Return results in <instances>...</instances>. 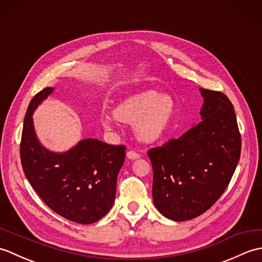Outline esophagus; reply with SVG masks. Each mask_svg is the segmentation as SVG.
<instances>
[{"label": "esophagus", "instance_id": "obj_1", "mask_svg": "<svg viewBox=\"0 0 262 262\" xmlns=\"http://www.w3.org/2000/svg\"><path fill=\"white\" fill-rule=\"evenodd\" d=\"M126 157H127V159H129V160H136V159L140 158V154L136 153L135 151H128L127 154H126Z\"/></svg>", "mask_w": 262, "mask_h": 262}]
</instances>
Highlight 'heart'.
<instances>
[{
  "mask_svg": "<svg viewBox=\"0 0 262 262\" xmlns=\"http://www.w3.org/2000/svg\"><path fill=\"white\" fill-rule=\"evenodd\" d=\"M176 114V102L168 94L147 90L126 99L115 110V115L103 114L101 125L104 129L115 132L117 121L133 125L137 140L153 143L162 137Z\"/></svg>",
  "mask_w": 262,
  "mask_h": 262,
  "instance_id": "obj_1",
  "label": "heart"
}]
</instances>
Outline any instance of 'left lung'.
<instances>
[{
  "label": "left lung",
  "instance_id": "left-lung-1",
  "mask_svg": "<svg viewBox=\"0 0 262 262\" xmlns=\"http://www.w3.org/2000/svg\"><path fill=\"white\" fill-rule=\"evenodd\" d=\"M202 121L179 138L147 152L153 168V203L164 217L182 222L213 206L234 173L241 136L224 93L199 89Z\"/></svg>",
  "mask_w": 262,
  "mask_h": 262
}]
</instances>
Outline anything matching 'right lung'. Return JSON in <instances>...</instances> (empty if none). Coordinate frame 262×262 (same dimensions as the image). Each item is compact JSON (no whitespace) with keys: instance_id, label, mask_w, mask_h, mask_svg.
<instances>
[{"instance_id":"obj_1","label":"right lung","mask_w":262,"mask_h":262,"mask_svg":"<svg viewBox=\"0 0 262 262\" xmlns=\"http://www.w3.org/2000/svg\"><path fill=\"white\" fill-rule=\"evenodd\" d=\"M53 92L54 88L43 89L28 107L20 145L22 169L31 187L55 213L75 223H96L115 203L117 177L126 148L97 138L82 140L65 152L43 146L32 115Z\"/></svg>"}]
</instances>
